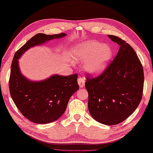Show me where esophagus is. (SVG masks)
<instances>
[{"mask_svg": "<svg viewBox=\"0 0 153 153\" xmlns=\"http://www.w3.org/2000/svg\"><path fill=\"white\" fill-rule=\"evenodd\" d=\"M77 82H78V84L79 85L80 88H83L85 86V79L84 77H79L78 79H77Z\"/></svg>", "mask_w": 153, "mask_h": 153, "instance_id": "obj_1", "label": "esophagus"}]
</instances>
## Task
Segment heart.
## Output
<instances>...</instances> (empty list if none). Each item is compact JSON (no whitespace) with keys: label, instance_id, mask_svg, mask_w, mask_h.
Listing matches in <instances>:
<instances>
[{"label":"heart","instance_id":"b5f03b06","mask_svg":"<svg viewBox=\"0 0 153 153\" xmlns=\"http://www.w3.org/2000/svg\"><path fill=\"white\" fill-rule=\"evenodd\" d=\"M112 56V50L108 45L89 40L75 45L71 57L79 62H84V69L91 76H99L107 68Z\"/></svg>","mask_w":153,"mask_h":153}]
</instances>
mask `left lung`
<instances>
[{
	"mask_svg": "<svg viewBox=\"0 0 153 153\" xmlns=\"http://www.w3.org/2000/svg\"><path fill=\"white\" fill-rule=\"evenodd\" d=\"M120 48L113 62L96 78L87 77L88 109L98 123L116 125L129 117L142 99L144 72L134 50L126 41L108 35Z\"/></svg>",
	"mask_w": 153,
	"mask_h": 153,
	"instance_id": "8db88e82",
	"label": "left lung"
}]
</instances>
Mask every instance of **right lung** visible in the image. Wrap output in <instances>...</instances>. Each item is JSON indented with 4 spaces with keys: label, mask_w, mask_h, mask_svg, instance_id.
Instances as JSON below:
<instances>
[{
    "label": "right lung",
    "mask_w": 153,
    "mask_h": 153,
    "mask_svg": "<svg viewBox=\"0 0 153 153\" xmlns=\"http://www.w3.org/2000/svg\"><path fill=\"white\" fill-rule=\"evenodd\" d=\"M66 35L38 33L14 55L9 79L11 98L22 114L36 124L52 123L63 114L69 98L79 90L77 74L68 76L54 74L41 81H32L22 74L19 59L30 48Z\"/></svg>",
    "instance_id": "1"
}]
</instances>
